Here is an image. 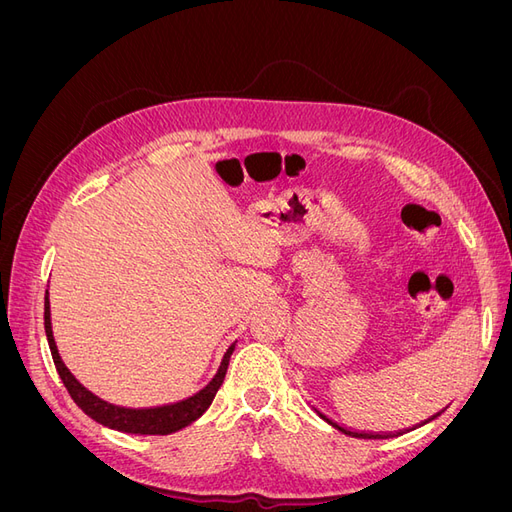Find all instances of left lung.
I'll return each mask as SVG.
<instances>
[{
  "mask_svg": "<svg viewBox=\"0 0 512 512\" xmlns=\"http://www.w3.org/2000/svg\"><path fill=\"white\" fill-rule=\"evenodd\" d=\"M318 412V416L320 418H324V421L327 423H331L335 429H339L342 433H346V436H352V438H365V440H382V438H393V436H399L401 431H397V433H376V431H356V429H348V427H344V425H337V423H333L331 418H327L324 416L320 410H316ZM438 416V414H436ZM427 423V421H425Z\"/></svg>",
  "mask_w": 512,
  "mask_h": 512,
  "instance_id": "1",
  "label": "left lung"
}]
</instances>
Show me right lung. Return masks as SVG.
Here are the masks:
<instances>
[{
    "instance_id": "1",
    "label": "right lung",
    "mask_w": 512,
    "mask_h": 512,
    "mask_svg": "<svg viewBox=\"0 0 512 512\" xmlns=\"http://www.w3.org/2000/svg\"><path fill=\"white\" fill-rule=\"evenodd\" d=\"M44 331H46V339H49V348L53 354L55 367L59 371V378L66 384V389H68L70 397L74 399V404L104 427L126 431V433H141V436H166V433H175L183 427H188L190 423H194L198 416H203L205 410L211 406L215 393H218V389L224 382L230 354H232V350H235V344L226 350L218 374L213 376V380L205 386L203 391H198L196 395L183 399V401H177V404L136 410V408H121L115 404H108V401L87 391L85 386L72 376V371L64 365V361H61L55 337H53V329H51L49 290H46V297H44Z\"/></svg>"
}]
</instances>
